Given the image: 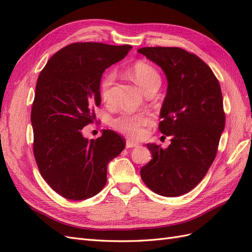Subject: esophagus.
Returning <instances> with one entry per match:
<instances>
[{"instance_id":"obj_1","label":"esophagus","mask_w":252,"mask_h":252,"mask_svg":"<svg viewBox=\"0 0 252 252\" xmlns=\"http://www.w3.org/2000/svg\"><path fill=\"white\" fill-rule=\"evenodd\" d=\"M138 143L136 142H133V141H130V140H127L126 141V147L127 148H133V147H136L138 146Z\"/></svg>"}]
</instances>
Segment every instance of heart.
Masks as SVG:
<instances>
[{
  "mask_svg": "<svg viewBox=\"0 0 252 252\" xmlns=\"http://www.w3.org/2000/svg\"><path fill=\"white\" fill-rule=\"evenodd\" d=\"M128 73L138 85L146 91L149 88L161 84V77L156 68L146 61H136L128 69ZM116 80V73L112 70L105 72L100 83L102 100L105 103L111 102V87ZM151 122V116L148 112H122L111 120V127L114 130L133 140L144 138L146 127Z\"/></svg>",
  "mask_w": 252,
  "mask_h": 252,
  "instance_id": "heart-1",
  "label": "heart"
}]
</instances>
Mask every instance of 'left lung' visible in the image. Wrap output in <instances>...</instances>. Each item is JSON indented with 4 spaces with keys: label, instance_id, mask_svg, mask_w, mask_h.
<instances>
[{
    "label": "left lung",
    "instance_id": "left-lung-1",
    "mask_svg": "<svg viewBox=\"0 0 252 252\" xmlns=\"http://www.w3.org/2000/svg\"><path fill=\"white\" fill-rule=\"evenodd\" d=\"M139 53L162 68L168 81L158 129L171 136L163 149L147 144L152 158L141 178L152 191L179 196L192 190L215 159L225 112L220 83L210 67L180 47H143Z\"/></svg>",
    "mask_w": 252,
    "mask_h": 252
}]
</instances>
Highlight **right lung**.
Listing matches in <instances>:
<instances>
[{"instance_id": "obj_1", "label": "right lung", "mask_w": 252, "mask_h": 252, "mask_svg": "<svg viewBox=\"0 0 252 252\" xmlns=\"http://www.w3.org/2000/svg\"><path fill=\"white\" fill-rule=\"evenodd\" d=\"M131 48L73 43L55 53L37 78L32 108L33 155L43 179L65 199L86 200L100 192L108 163L125 148L123 136L109 129L96 140L84 138L82 129L95 120L103 72Z\"/></svg>"}]
</instances>
